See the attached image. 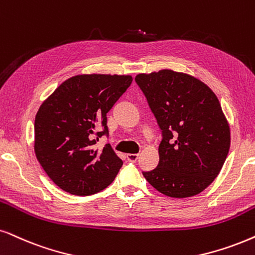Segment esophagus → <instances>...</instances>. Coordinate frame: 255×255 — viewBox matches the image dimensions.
Wrapping results in <instances>:
<instances>
[{"label":"esophagus","instance_id":"obj_1","mask_svg":"<svg viewBox=\"0 0 255 255\" xmlns=\"http://www.w3.org/2000/svg\"><path fill=\"white\" fill-rule=\"evenodd\" d=\"M138 159V154H127V160L129 162H135Z\"/></svg>","mask_w":255,"mask_h":255}]
</instances>
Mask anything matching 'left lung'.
I'll use <instances>...</instances> for the list:
<instances>
[{
    "label": "left lung",
    "instance_id": "8db88e82",
    "mask_svg": "<svg viewBox=\"0 0 255 255\" xmlns=\"http://www.w3.org/2000/svg\"><path fill=\"white\" fill-rule=\"evenodd\" d=\"M135 81L162 131L159 165L143 176L170 198L199 194L220 173L231 146L217 95L196 77L170 69L138 74Z\"/></svg>",
    "mask_w": 255,
    "mask_h": 255
}]
</instances>
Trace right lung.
Segmentation results:
<instances>
[{"instance_id": "add662e5", "label": "right lung", "mask_w": 255, "mask_h": 255, "mask_svg": "<svg viewBox=\"0 0 255 255\" xmlns=\"http://www.w3.org/2000/svg\"><path fill=\"white\" fill-rule=\"evenodd\" d=\"M130 75L83 74L66 80L38 108L34 150L51 179L73 195H92L114 181L122 160L109 143L95 147L108 135L107 113L130 86ZM101 124L102 132H96Z\"/></svg>"}]
</instances>
